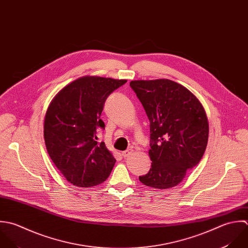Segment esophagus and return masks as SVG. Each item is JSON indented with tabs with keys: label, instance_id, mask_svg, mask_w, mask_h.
Returning <instances> with one entry per match:
<instances>
[{
	"label": "esophagus",
	"instance_id": "esophagus-1",
	"mask_svg": "<svg viewBox=\"0 0 248 248\" xmlns=\"http://www.w3.org/2000/svg\"><path fill=\"white\" fill-rule=\"evenodd\" d=\"M132 153H133V150H132V149H128V150L122 152V156H123L124 158H128Z\"/></svg>",
	"mask_w": 248,
	"mask_h": 248
}]
</instances>
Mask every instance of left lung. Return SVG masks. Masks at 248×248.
Masks as SVG:
<instances>
[{
  "mask_svg": "<svg viewBox=\"0 0 248 248\" xmlns=\"http://www.w3.org/2000/svg\"><path fill=\"white\" fill-rule=\"evenodd\" d=\"M130 86L150 121L151 168L139 179L156 188L175 186L199 164L206 150L205 109L188 89L170 80L132 81Z\"/></svg>",
  "mask_w": 248,
  "mask_h": 248,
  "instance_id": "obj_1",
  "label": "left lung"
}]
</instances>
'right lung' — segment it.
<instances>
[{"label": "right lung", "instance_id": "add662e5", "mask_svg": "<svg viewBox=\"0 0 248 248\" xmlns=\"http://www.w3.org/2000/svg\"><path fill=\"white\" fill-rule=\"evenodd\" d=\"M126 80L83 77L53 99L44 120L48 154L60 172L77 186L99 185L109 176L116 160L104 142H97L98 129L107 98Z\"/></svg>", "mask_w": 248, "mask_h": 248}]
</instances>
